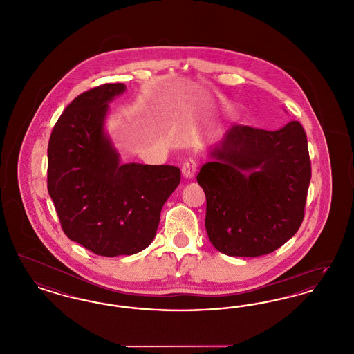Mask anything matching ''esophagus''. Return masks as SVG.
Returning <instances> with one entry per match:
<instances>
[{
    "label": "esophagus",
    "instance_id": "obj_1",
    "mask_svg": "<svg viewBox=\"0 0 354 354\" xmlns=\"http://www.w3.org/2000/svg\"><path fill=\"white\" fill-rule=\"evenodd\" d=\"M196 169H198V162L195 159L189 158V159L185 160L183 166H182V174L185 175L187 179H191V178L195 176Z\"/></svg>",
    "mask_w": 354,
    "mask_h": 354
}]
</instances>
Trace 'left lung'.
Returning a JSON list of instances; mask_svg holds the SVG:
<instances>
[{
  "label": "left lung",
  "instance_id": "obj_1",
  "mask_svg": "<svg viewBox=\"0 0 354 354\" xmlns=\"http://www.w3.org/2000/svg\"><path fill=\"white\" fill-rule=\"evenodd\" d=\"M310 175L308 140L297 120L276 131L232 126L196 176L212 245L241 257L280 248L303 223Z\"/></svg>",
  "mask_w": 354,
  "mask_h": 354
}]
</instances>
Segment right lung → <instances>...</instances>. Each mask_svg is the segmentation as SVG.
<instances>
[{
	"mask_svg": "<svg viewBox=\"0 0 354 354\" xmlns=\"http://www.w3.org/2000/svg\"><path fill=\"white\" fill-rule=\"evenodd\" d=\"M124 90V84H106L78 95L57 120L48 147V189L65 235L106 257L147 248L163 204L180 183L175 166L120 165L104 120L109 103Z\"/></svg>",
	"mask_w": 354,
	"mask_h": 354,
	"instance_id": "add662e5",
	"label": "right lung"
}]
</instances>
